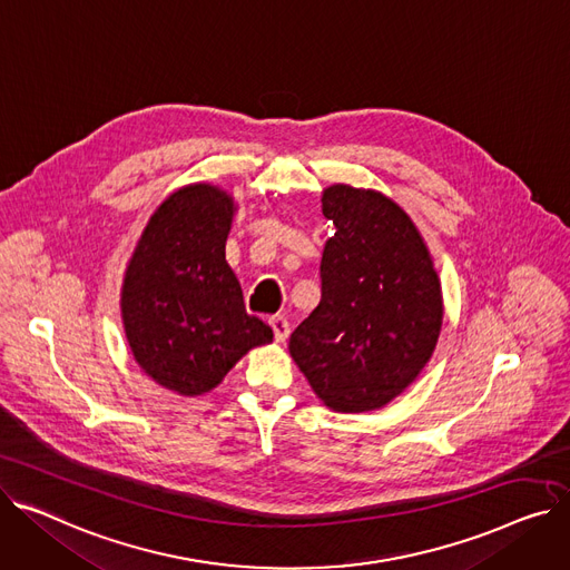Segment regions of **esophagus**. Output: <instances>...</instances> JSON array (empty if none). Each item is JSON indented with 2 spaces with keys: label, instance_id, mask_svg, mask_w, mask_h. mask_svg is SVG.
<instances>
[{
  "label": "esophagus",
  "instance_id": "34e87169",
  "mask_svg": "<svg viewBox=\"0 0 570 570\" xmlns=\"http://www.w3.org/2000/svg\"><path fill=\"white\" fill-rule=\"evenodd\" d=\"M271 327H273V332H275V341H277V344H284V341L288 338V332H291L288 321H286L282 314H277V316L271 318Z\"/></svg>",
  "mask_w": 570,
  "mask_h": 570
}]
</instances>
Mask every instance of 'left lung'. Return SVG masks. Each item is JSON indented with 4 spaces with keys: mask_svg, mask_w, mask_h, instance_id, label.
Segmentation results:
<instances>
[{
    "mask_svg": "<svg viewBox=\"0 0 570 570\" xmlns=\"http://www.w3.org/2000/svg\"><path fill=\"white\" fill-rule=\"evenodd\" d=\"M334 224L321 258V302L288 351L316 396L336 412L396 399L429 364L442 327V288L407 213L375 189L330 185Z\"/></svg>",
    "mask_w": 570,
    "mask_h": 570,
    "instance_id": "8db88e82",
    "label": "left lung"
}]
</instances>
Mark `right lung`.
Masks as SVG:
<instances>
[{
  "label": "right lung",
  "instance_id": "right-lung-1",
  "mask_svg": "<svg viewBox=\"0 0 570 570\" xmlns=\"http://www.w3.org/2000/svg\"><path fill=\"white\" fill-rule=\"evenodd\" d=\"M234 197L210 183L176 189L150 215L121 288V316L135 362L158 385L199 396L273 330L245 312L226 263Z\"/></svg>",
  "mask_w": 570,
  "mask_h": 570
}]
</instances>
